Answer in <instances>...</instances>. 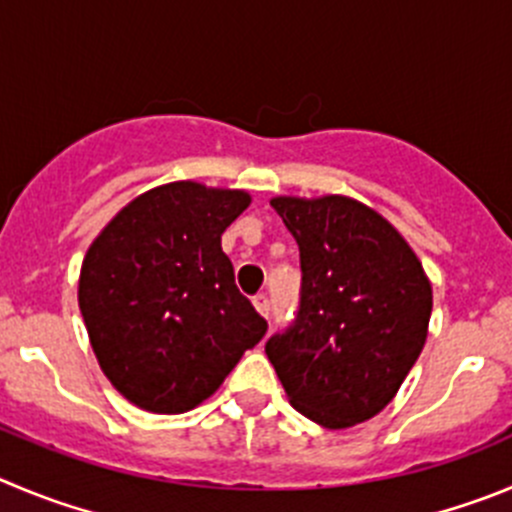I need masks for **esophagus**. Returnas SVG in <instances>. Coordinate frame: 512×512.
Instances as JSON below:
<instances>
[{"label":"esophagus","mask_w":512,"mask_h":512,"mask_svg":"<svg viewBox=\"0 0 512 512\" xmlns=\"http://www.w3.org/2000/svg\"><path fill=\"white\" fill-rule=\"evenodd\" d=\"M252 305H255V310L262 315V318H267V315H270V298H267L265 293L255 295V298H252Z\"/></svg>","instance_id":"obj_1"}]
</instances>
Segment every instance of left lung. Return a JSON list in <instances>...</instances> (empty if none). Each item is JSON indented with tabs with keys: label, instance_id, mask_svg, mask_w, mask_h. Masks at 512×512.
<instances>
[{
	"label": "left lung",
	"instance_id": "obj_1",
	"mask_svg": "<svg viewBox=\"0 0 512 512\" xmlns=\"http://www.w3.org/2000/svg\"><path fill=\"white\" fill-rule=\"evenodd\" d=\"M270 204L298 242L303 290L293 326L265 343L267 358L310 422H366L394 399L422 353L432 283L394 224L356 199Z\"/></svg>",
	"mask_w": 512,
	"mask_h": 512
}]
</instances>
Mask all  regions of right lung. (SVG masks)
Masks as SVG:
<instances>
[{"mask_svg": "<svg viewBox=\"0 0 512 512\" xmlns=\"http://www.w3.org/2000/svg\"><path fill=\"white\" fill-rule=\"evenodd\" d=\"M250 202L242 189L171 181L128 202L85 252L78 305L90 346L138 409L189 412L265 336L222 252V232Z\"/></svg>", "mask_w": 512, "mask_h": 512, "instance_id": "right-lung-1", "label": "right lung"}]
</instances>
